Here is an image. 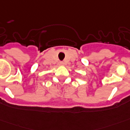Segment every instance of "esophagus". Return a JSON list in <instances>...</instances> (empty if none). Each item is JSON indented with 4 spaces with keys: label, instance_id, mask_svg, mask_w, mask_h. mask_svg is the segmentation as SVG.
Here are the masks:
<instances>
[{
    "label": "esophagus",
    "instance_id": "esophagus-1",
    "mask_svg": "<svg viewBox=\"0 0 130 130\" xmlns=\"http://www.w3.org/2000/svg\"><path fill=\"white\" fill-rule=\"evenodd\" d=\"M60 65H63V63H62V62H61V63H60Z\"/></svg>",
    "mask_w": 130,
    "mask_h": 130
}]
</instances>
